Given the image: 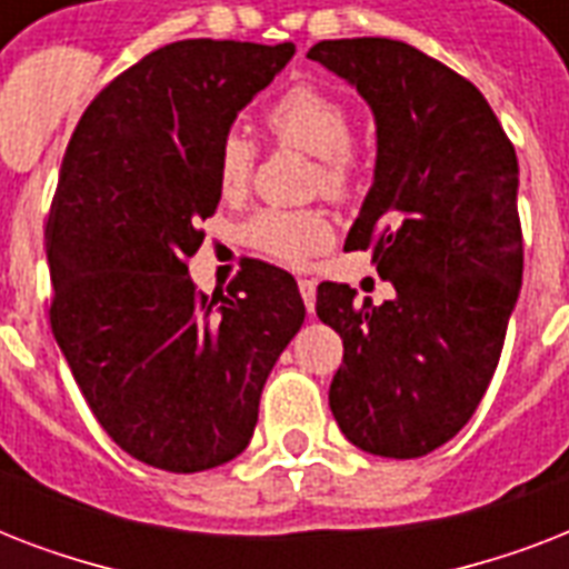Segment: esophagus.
Listing matches in <instances>:
<instances>
[{"label":"esophagus","instance_id":"obj_1","mask_svg":"<svg viewBox=\"0 0 569 569\" xmlns=\"http://www.w3.org/2000/svg\"><path fill=\"white\" fill-rule=\"evenodd\" d=\"M298 289H301V298L303 303H307V310H316V280H310V277H301L298 280Z\"/></svg>","mask_w":569,"mask_h":569}]
</instances>
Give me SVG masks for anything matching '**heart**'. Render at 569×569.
I'll return each mask as SVG.
<instances>
[{
    "instance_id": "heart-1",
    "label": "heart",
    "mask_w": 569,
    "mask_h": 569,
    "mask_svg": "<svg viewBox=\"0 0 569 569\" xmlns=\"http://www.w3.org/2000/svg\"><path fill=\"white\" fill-rule=\"evenodd\" d=\"M268 129L283 144L301 147L319 156L316 189L328 194H348L357 180V156L351 150V111L337 93L319 84H295L268 109ZM257 168V144L244 132L230 129L214 153V180L223 197L248 191ZM250 248L283 262H303L316 257L333 239V223L321 209H259L241 230Z\"/></svg>"
}]
</instances>
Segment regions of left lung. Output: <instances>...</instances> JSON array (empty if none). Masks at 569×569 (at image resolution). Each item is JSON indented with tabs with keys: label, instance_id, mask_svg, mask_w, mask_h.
I'll list each match as a JSON object with an SVG mask.
<instances>
[{
	"label": "left lung",
	"instance_id": "obj_1",
	"mask_svg": "<svg viewBox=\"0 0 569 569\" xmlns=\"http://www.w3.org/2000/svg\"><path fill=\"white\" fill-rule=\"evenodd\" d=\"M355 84L378 127L375 182L348 232L396 295L375 307L321 283L316 312L346 346L330 410L357 449L422 458L485 398L522 286L520 164L476 84L389 38L307 52Z\"/></svg>",
	"mask_w": 569,
	"mask_h": 569
}]
</instances>
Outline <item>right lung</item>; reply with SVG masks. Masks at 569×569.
<instances>
[{"label": "right lung", "instance_id": "obj_1", "mask_svg": "<svg viewBox=\"0 0 569 569\" xmlns=\"http://www.w3.org/2000/svg\"><path fill=\"white\" fill-rule=\"evenodd\" d=\"M292 56L168 43L106 84L67 144L47 221L49 325L102 431L156 469L203 472L248 449L307 316L283 268L248 259L209 298L186 266L221 200V138Z\"/></svg>", "mask_w": 569, "mask_h": 569}]
</instances>
